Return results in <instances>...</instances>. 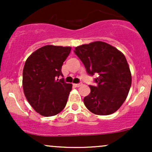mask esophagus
<instances>
[{
  "label": "esophagus",
  "instance_id": "esophagus-1",
  "mask_svg": "<svg viewBox=\"0 0 152 152\" xmlns=\"http://www.w3.org/2000/svg\"><path fill=\"white\" fill-rule=\"evenodd\" d=\"M74 86L75 87H80L82 86V83H74Z\"/></svg>",
  "mask_w": 152,
  "mask_h": 152
}]
</instances>
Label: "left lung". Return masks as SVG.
I'll return each mask as SVG.
<instances>
[{"mask_svg": "<svg viewBox=\"0 0 152 152\" xmlns=\"http://www.w3.org/2000/svg\"><path fill=\"white\" fill-rule=\"evenodd\" d=\"M74 52L84 65L87 74H96L84 97L86 107L97 115H109L121 107L132 85V75L124 55L102 41L76 47Z\"/></svg>", "mask_w": 152, "mask_h": 152, "instance_id": "8db88e82", "label": "left lung"}]
</instances>
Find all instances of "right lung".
<instances>
[{
  "instance_id": "1",
  "label": "right lung",
  "mask_w": 152,
  "mask_h": 152,
  "mask_svg": "<svg viewBox=\"0 0 152 152\" xmlns=\"http://www.w3.org/2000/svg\"><path fill=\"white\" fill-rule=\"evenodd\" d=\"M71 47L48 45L27 58L23 71V88L31 106L44 116L58 114L64 109L72 84L66 83L61 68Z\"/></svg>"
}]
</instances>
